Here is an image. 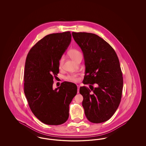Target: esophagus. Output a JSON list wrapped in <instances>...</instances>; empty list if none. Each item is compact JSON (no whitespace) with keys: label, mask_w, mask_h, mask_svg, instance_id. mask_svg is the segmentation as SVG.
I'll list each match as a JSON object with an SVG mask.
<instances>
[{"label":"esophagus","mask_w":146,"mask_h":146,"mask_svg":"<svg viewBox=\"0 0 146 146\" xmlns=\"http://www.w3.org/2000/svg\"><path fill=\"white\" fill-rule=\"evenodd\" d=\"M77 87H78V93L79 92V88H80V86L79 85H77Z\"/></svg>","instance_id":"esophagus-1"}]
</instances>
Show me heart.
I'll list each match as a JSON object with an SVG mask.
<instances>
[{"label": "heart", "mask_w": 146, "mask_h": 146, "mask_svg": "<svg viewBox=\"0 0 146 146\" xmlns=\"http://www.w3.org/2000/svg\"><path fill=\"white\" fill-rule=\"evenodd\" d=\"M68 55L70 56V57L73 59V60L76 61V58L81 54V53L76 49H72L69 50L68 52ZM63 61H64V57L63 56L61 57V58L59 60V62H58V64L60 67H61L62 66L63 63ZM66 79L70 81H72V82H77L79 81V77L76 76V75H71V76H66Z\"/></svg>", "instance_id": "obj_1"}]
</instances>
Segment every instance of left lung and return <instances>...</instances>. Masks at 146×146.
<instances>
[{"label": "left lung", "instance_id": "1", "mask_svg": "<svg viewBox=\"0 0 146 146\" xmlns=\"http://www.w3.org/2000/svg\"><path fill=\"white\" fill-rule=\"evenodd\" d=\"M72 36L83 52L85 74L82 86V105L87 119L93 123L107 121L120 104L123 78L118 56L111 46L97 35L72 32ZM97 84V88L92 85Z\"/></svg>", "mask_w": 146, "mask_h": 146}]
</instances>
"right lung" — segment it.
I'll return each mask as SVG.
<instances>
[{"label":"right lung","mask_w":146,"mask_h":146,"mask_svg":"<svg viewBox=\"0 0 146 146\" xmlns=\"http://www.w3.org/2000/svg\"><path fill=\"white\" fill-rule=\"evenodd\" d=\"M70 32L47 35L31 49L24 73V92L30 109L42 123L61 125L69 117V106L77 93L75 84L63 82L55 90L59 60L71 42Z\"/></svg>","instance_id":"1"}]
</instances>
